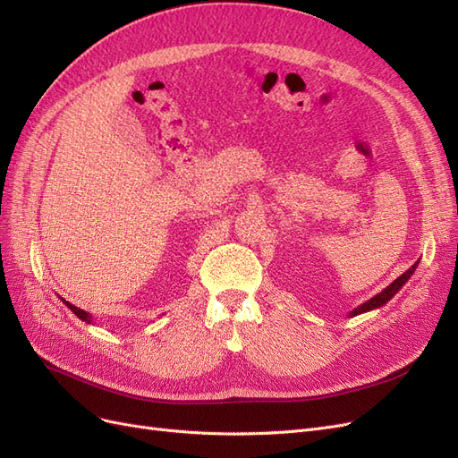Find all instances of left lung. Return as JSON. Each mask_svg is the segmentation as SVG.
<instances>
[{"label": "left lung", "instance_id": "obj_1", "mask_svg": "<svg viewBox=\"0 0 458 458\" xmlns=\"http://www.w3.org/2000/svg\"><path fill=\"white\" fill-rule=\"evenodd\" d=\"M417 266H419V261L414 263V266H412L409 271H405L403 275H399L397 279H395L390 286H386L380 294H377L374 298L367 300L365 303H361V306H357L353 311H350L348 317H355V315H361V313H367V311H372V310H378V308L386 306V303L390 301V300L399 293V290L403 288V284L411 279V275L414 273V269H417Z\"/></svg>", "mask_w": 458, "mask_h": 458}]
</instances>
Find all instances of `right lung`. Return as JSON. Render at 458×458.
<instances>
[{
  "label": "right lung",
  "mask_w": 458,
  "mask_h": 458,
  "mask_svg": "<svg viewBox=\"0 0 458 458\" xmlns=\"http://www.w3.org/2000/svg\"><path fill=\"white\" fill-rule=\"evenodd\" d=\"M64 301V300H63ZM66 303V308L68 310H71V311H74V315L78 317V318H81V321H86L88 325L89 323H93V317L88 313V311H84V310H80V308H76V306H72V303L71 301H64Z\"/></svg>",
  "instance_id": "right-lung-1"
}]
</instances>
